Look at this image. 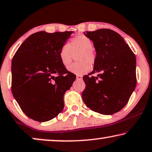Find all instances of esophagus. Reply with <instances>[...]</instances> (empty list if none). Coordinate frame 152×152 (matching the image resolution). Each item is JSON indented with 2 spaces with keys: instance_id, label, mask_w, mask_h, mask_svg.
I'll use <instances>...</instances> for the list:
<instances>
[{
  "instance_id": "esophagus-1",
  "label": "esophagus",
  "mask_w": 152,
  "mask_h": 152,
  "mask_svg": "<svg viewBox=\"0 0 152 152\" xmlns=\"http://www.w3.org/2000/svg\"><path fill=\"white\" fill-rule=\"evenodd\" d=\"M77 80H82V76L81 75H77Z\"/></svg>"
}]
</instances>
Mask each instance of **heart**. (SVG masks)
<instances>
[{"instance_id": "1", "label": "heart", "mask_w": 152, "mask_h": 152, "mask_svg": "<svg viewBox=\"0 0 152 152\" xmlns=\"http://www.w3.org/2000/svg\"><path fill=\"white\" fill-rule=\"evenodd\" d=\"M93 43L91 39L84 35H80L72 39L71 45L66 43L61 46L59 56L63 66L68 68L72 63L74 56L77 62L69 68L73 73L82 75L91 70V65L94 64L96 56L93 50Z\"/></svg>"}]
</instances>
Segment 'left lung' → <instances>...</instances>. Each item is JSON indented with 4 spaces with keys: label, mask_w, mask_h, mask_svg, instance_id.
I'll use <instances>...</instances> for the list:
<instances>
[{
    "label": "left lung",
    "mask_w": 152,
    "mask_h": 152,
    "mask_svg": "<svg viewBox=\"0 0 152 152\" xmlns=\"http://www.w3.org/2000/svg\"><path fill=\"white\" fill-rule=\"evenodd\" d=\"M83 34L93 42L96 61L93 71L83 77V101L92 111L111 115L124 108L135 89V55L124 38L109 28ZM96 72L97 76H89Z\"/></svg>",
    "instance_id": "obj_1"
}]
</instances>
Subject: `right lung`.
Listing matches in <instances>:
<instances>
[{"mask_svg":"<svg viewBox=\"0 0 152 152\" xmlns=\"http://www.w3.org/2000/svg\"><path fill=\"white\" fill-rule=\"evenodd\" d=\"M72 31L31 35L12 61V91L28 117L39 122L51 120L63 110L64 95L76 75L68 71L59 56Z\"/></svg>","mask_w":152,"mask_h":152,"instance_id":"right-lung-1","label":"right lung"}]
</instances>
